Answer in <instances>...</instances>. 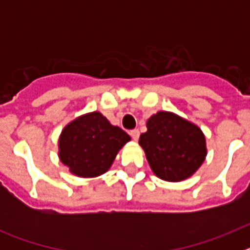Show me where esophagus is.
Wrapping results in <instances>:
<instances>
[{"mask_svg":"<svg viewBox=\"0 0 250 250\" xmlns=\"http://www.w3.org/2000/svg\"><path fill=\"white\" fill-rule=\"evenodd\" d=\"M130 135H131V138L136 141L139 139V136H140V131H139L138 129H134L130 131Z\"/></svg>","mask_w":250,"mask_h":250,"instance_id":"esophagus-1","label":"esophagus"}]
</instances>
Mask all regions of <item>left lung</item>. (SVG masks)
Returning a JSON list of instances; mask_svg holds the SVG:
<instances>
[{
    "instance_id": "1",
    "label": "left lung",
    "mask_w": 250,
    "mask_h": 250,
    "mask_svg": "<svg viewBox=\"0 0 250 250\" xmlns=\"http://www.w3.org/2000/svg\"><path fill=\"white\" fill-rule=\"evenodd\" d=\"M139 144L152 173L167 182L190 178L207 156L205 136L195 124L169 111H159L146 123Z\"/></svg>"
}]
</instances>
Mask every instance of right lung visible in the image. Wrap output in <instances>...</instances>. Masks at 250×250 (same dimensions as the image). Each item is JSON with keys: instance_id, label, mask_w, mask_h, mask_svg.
Instances as JSON below:
<instances>
[{"instance_id": "right-lung-1", "label": "right lung", "mask_w": 250, "mask_h": 250, "mask_svg": "<svg viewBox=\"0 0 250 250\" xmlns=\"http://www.w3.org/2000/svg\"><path fill=\"white\" fill-rule=\"evenodd\" d=\"M130 136L94 111L68 123L59 139V158L74 175L96 178L106 173Z\"/></svg>"}]
</instances>
